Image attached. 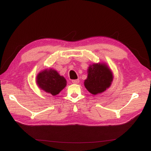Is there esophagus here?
Here are the masks:
<instances>
[{"mask_svg": "<svg viewBox=\"0 0 151 151\" xmlns=\"http://www.w3.org/2000/svg\"><path fill=\"white\" fill-rule=\"evenodd\" d=\"M72 82L73 83V84H78V83L80 82V81H79V79L73 80V81H72Z\"/></svg>", "mask_w": 151, "mask_h": 151, "instance_id": "34e87169", "label": "esophagus"}]
</instances>
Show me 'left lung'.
<instances>
[{"mask_svg": "<svg viewBox=\"0 0 151 151\" xmlns=\"http://www.w3.org/2000/svg\"><path fill=\"white\" fill-rule=\"evenodd\" d=\"M113 81V74L105 63H93L88 69V78L84 86L93 95H97L106 90Z\"/></svg>", "mask_w": 151, "mask_h": 151, "instance_id": "obj_1", "label": "left lung"}]
</instances>
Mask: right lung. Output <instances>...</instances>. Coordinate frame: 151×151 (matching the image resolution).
Masks as SVG:
<instances>
[{
    "label": "right lung",
    "instance_id": "add662e5",
    "mask_svg": "<svg viewBox=\"0 0 151 151\" xmlns=\"http://www.w3.org/2000/svg\"><path fill=\"white\" fill-rule=\"evenodd\" d=\"M36 82L40 88L53 96L58 94L67 85L65 78L52 69L40 72L37 75Z\"/></svg>",
    "mask_w": 151,
    "mask_h": 151
}]
</instances>
